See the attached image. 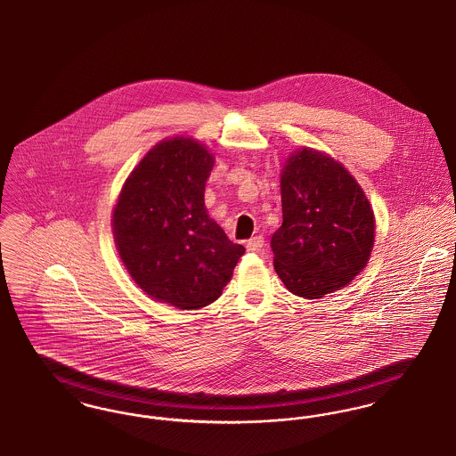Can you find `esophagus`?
Instances as JSON below:
<instances>
[{
	"mask_svg": "<svg viewBox=\"0 0 456 456\" xmlns=\"http://www.w3.org/2000/svg\"><path fill=\"white\" fill-rule=\"evenodd\" d=\"M264 247V239L261 235L257 237H252V239L247 241V250L248 252H261Z\"/></svg>",
	"mask_w": 456,
	"mask_h": 456,
	"instance_id": "obj_1",
	"label": "esophagus"
}]
</instances>
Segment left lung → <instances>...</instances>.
Listing matches in <instances>:
<instances>
[{
  "mask_svg": "<svg viewBox=\"0 0 456 456\" xmlns=\"http://www.w3.org/2000/svg\"><path fill=\"white\" fill-rule=\"evenodd\" d=\"M283 223L271 239L274 269L297 297L317 300L350 285L370 259L372 206L330 154L293 151L281 169Z\"/></svg>",
  "mask_w": 456,
  "mask_h": 456,
  "instance_id": "8db88e82",
  "label": "left lung"
}]
</instances>
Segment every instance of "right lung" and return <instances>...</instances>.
I'll return each instance as SVG.
<instances>
[{
    "label": "right lung",
    "instance_id": "add662e5",
    "mask_svg": "<svg viewBox=\"0 0 456 456\" xmlns=\"http://www.w3.org/2000/svg\"><path fill=\"white\" fill-rule=\"evenodd\" d=\"M215 154L192 137L147 151L121 187L111 228L121 263L152 300L182 311L206 307L232 280L245 248L208 215Z\"/></svg>",
    "mask_w": 456,
    "mask_h": 456
}]
</instances>
